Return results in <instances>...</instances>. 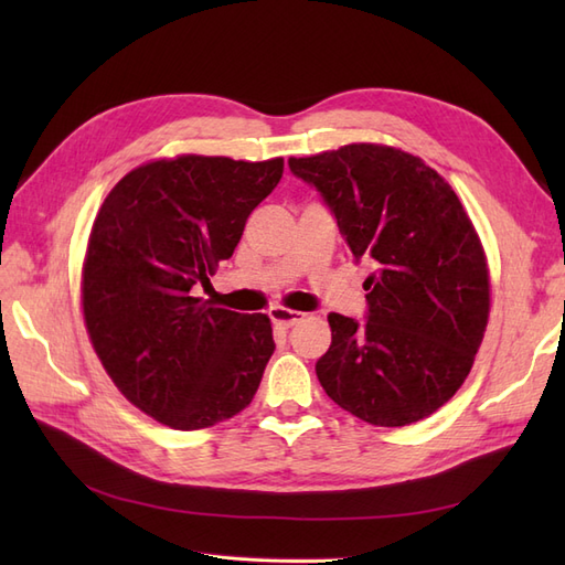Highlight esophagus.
Returning a JSON list of instances; mask_svg holds the SVG:
<instances>
[{
  "label": "esophagus",
  "instance_id": "esophagus-1",
  "mask_svg": "<svg viewBox=\"0 0 565 565\" xmlns=\"http://www.w3.org/2000/svg\"><path fill=\"white\" fill-rule=\"evenodd\" d=\"M268 316H270L273 322L278 324V328H292V324L303 320V313L292 311V309H282V306H273V309L268 311Z\"/></svg>",
  "mask_w": 565,
  "mask_h": 565
}]
</instances>
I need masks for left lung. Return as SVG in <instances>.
<instances>
[{
    "label": "left lung",
    "instance_id": "obj_1",
    "mask_svg": "<svg viewBox=\"0 0 565 565\" xmlns=\"http://www.w3.org/2000/svg\"><path fill=\"white\" fill-rule=\"evenodd\" d=\"M313 185L355 262H370L365 320L330 313L316 363L324 393L374 426L429 417L465 384L490 311L481 241L459 198L403 150L351 143L289 158Z\"/></svg>",
    "mask_w": 565,
    "mask_h": 565
}]
</instances>
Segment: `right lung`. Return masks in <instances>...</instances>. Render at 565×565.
Listing matches in <instances>:
<instances>
[{
	"mask_svg": "<svg viewBox=\"0 0 565 565\" xmlns=\"http://www.w3.org/2000/svg\"><path fill=\"white\" fill-rule=\"evenodd\" d=\"M282 158L181 156L134 169L100 204L82 270L84 322L115 386L195 431L245 409L276 351L270 320L193 297L231 259Z\"/></svg>",
	"mask_w": 565,
	"mask_h": 565,
	"instance_id": "1",
	"label": "right lung"
}]
</instances>
